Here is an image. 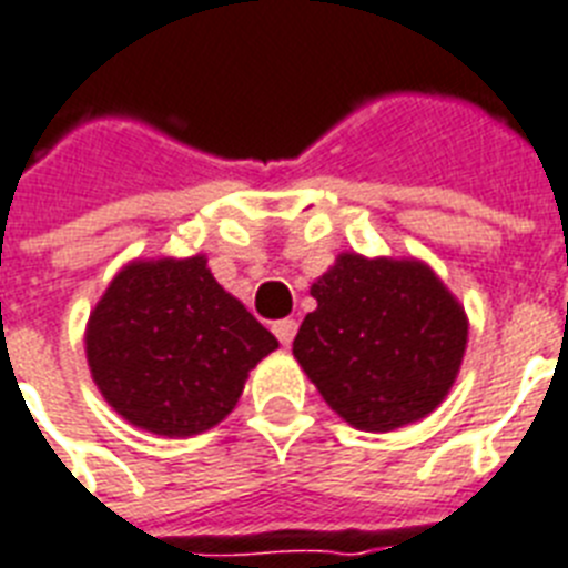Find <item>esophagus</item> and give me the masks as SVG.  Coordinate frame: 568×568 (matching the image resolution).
Masks as SVG:
<instances>
[{"label":"esophagus","mask_w":568,"mask_h":568,"mask_svg":"<svg viewBox=\"0 0 568 568\" xmlns=\"http://www.w3.org/2000/svg\"><path fill=\"white\" fill-rule=\"evenodd\" d=\"M296 328H298L296 320H278L275 325H272L275 337L281 339V346H290V343H293V337H296Z\"/></svg>","instance_id":"esophagus-1"}]
</instances>
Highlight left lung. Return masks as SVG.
Here are the masks:
<instances>
[{
  "instance_id": "1",
  "label": "left lung",
  "mask_w": 568,
  "mask_h": 568,
  "mask_svg": "<svg viewBox=\"0 0 568 568\" xmlns=\"http://www.w3.org/2000/svg\"><path fill=\"white\" fill-rule=\"evenodd\" d=\"M293 355L325 405L357 430L425 419L455 387L469 316L416 257L337 255L311 284Z\"/></svg>"
}]
</instances>
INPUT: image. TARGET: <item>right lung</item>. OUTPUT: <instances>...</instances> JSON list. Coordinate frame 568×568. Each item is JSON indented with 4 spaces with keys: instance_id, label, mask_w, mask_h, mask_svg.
<instances>
[{
    "instance_id": "1",
    "label": "right lung",
    "mask_w": 568,
    "mask_h": 568,
    "mask_svg": "<svg viewBox=\"0 0 568 568\" xmlns=\"http://www.w3.org/2000/svg\"><path fill=\"white\" fill-rule=\"evenodd\" d=\"M278 339L213 278L205 255L125 263L84 328L104 402L134 428L193 437L237 407Z\"/></svg>"
}]
</instances>
